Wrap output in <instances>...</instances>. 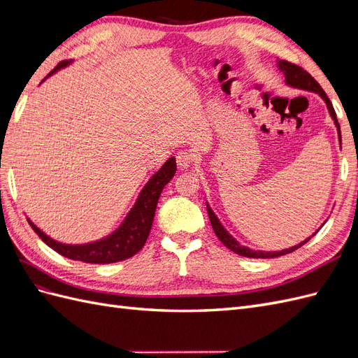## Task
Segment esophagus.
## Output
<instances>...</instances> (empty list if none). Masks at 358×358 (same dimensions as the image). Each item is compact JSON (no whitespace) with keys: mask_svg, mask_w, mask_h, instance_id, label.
Returning <instances> with one entry per match:
<instances>
[{"mask_svg":"<svg viewBox=\"0 0 358 358\" xmlns=\"http://www.w3.org/2000/svg\"><path fill=\"white\" fill-rule=\"evenodd\" d=\"M192 155L189 152H185V150H180V152L176 155V162H178V167L185 170V169H189L191 164H192Z\"/></svg>","mask_w":358,"mask_h":358,"instance_id":"34e87169","label":"esophagus"}]
</instances>
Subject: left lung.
Returning <instances> with one entry per match:
<instances>
[{
    "instance_id": "8db88e82",
    "label": "left lung",
    "mask_w": 358,
    "mask_h": 358,
    "mask_svg": "<svg viewBox=\"0 0 358 358\" xmlns=\"http://www.w3.org/2000/svg\"><path fill=\"white\" fill-rule=\"evenodd\" d=\"M278 64V69L279 71L284 74L285 78V83L288 86H291V88H296V90H303V91H309V92H315L318 94L321 99L324 100V103H326L327 106V110L333 119V122L336 125V129H338V136H339V145L342 146V137H341V127H339V122H338V117H336V113H334V109L331 106V101L329 100V96L326 95V92L322 91V88L320 86V83L312 78V76L306 71L303 70L301 67L296 66V64H291L288 61H284V59H279L276 61ZM206 208H208V213H209V220H210V224H212V229L215 231V234L218 236V239L230 249V251L239 254L242 257H248V258H275V257H280V255H285V254H289L292 251H296V249H299L300 246L305 245L306 242H309V239L312 236H315L320 229L313 233L312 236H309L308 239H305L303 242H300L299 245H294L291 248H287V249H282V251H255V249H251L248 246H243L241 245L239 242H237L234 237L225 230V227L221 224V221L218 220V216L215 215V212L212 210V208L209 206V203L206 201Z\"/></svg>"
}]
</instances>
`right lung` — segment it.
Listing matches in <instances>:
<instances>
[{"label": "right lung", "instance_id": "1", "mask_svg": "<svg viewBox=\"0 0 358 358\" xmlns=\"http://www.w3.org/2000/svg\"><path fill=\"white\" fill-rule=\"evenodd\" d=\"M70 64L71 62L69 61L61 62L59 66L50 73V76L59 71L61 69L69 67ZM175 173L176 158L170 157L164 164H162V167L150 176L143 189L138 192L134 206L129 209V212L127 213L124 221L119 224L117 229L110 234L101 237L99 241L74 245L62 243L52 239V237L48 236L45 231H41L29 218L27 220L32 227V230L38 234L40 239L62 257L76 259V262L92 264H109L122 262V259H127L137 254L146 243L155 216L158 199L162 189H164V187L173 179V176H175Z\"/></svg>", "mask_w": 358, "mask_h": 358}]
</instances>
